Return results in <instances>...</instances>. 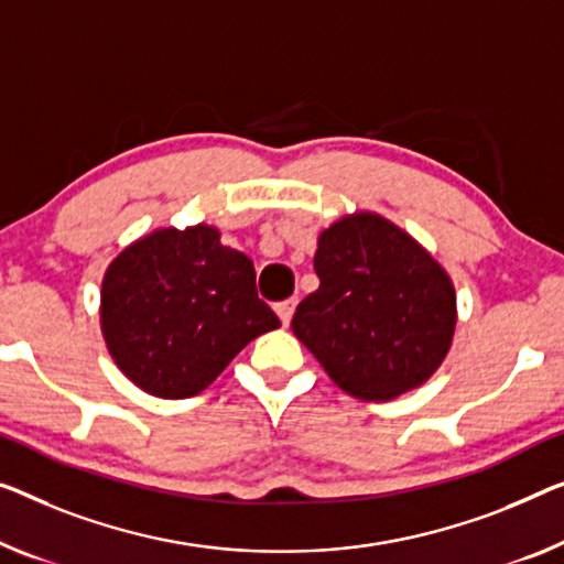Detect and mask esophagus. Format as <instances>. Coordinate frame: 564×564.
<instances>
[{"instance_id":"esophagus-1","label":"esophagus","mask_w":564,"mask_h":564,"mask_svg":"<svg viewBox=\"0 0 564 564\" xmlns=\"http://www.w3.org/2000/svg\"><path fill=\"white\" fill-rule=\"evenodd\" d=\"M293 308H296V299H285V301H281V304H275V314H279L283 326H289L291 316H293Z\"/></svg>"}]
</instances>
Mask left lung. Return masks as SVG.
Wrapping results in <instances>:
<instances>
[{
	"instance_id": "obj_1",
	"label": "left lung",
	"mask_w": 564,
	"mask_h": 564,
	"mask_svg": "<svg viewBox=\"0 0 564 564\" xmlns=\"http://www.w3.org/2000/svg\"><path fill=\"white\" fill-rule=\"evenodd\" d=\"M318 289L291 329L344 392L384 402L415 390L448 355L456 291L423 246L359 213L318 235Z\"/></svg>"
}]
</instances>
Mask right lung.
Instances as JSON below:
<instances>
[{"instance_id": "add662e5", "label": "right lung", "mask_w": 564, "mask_h": 564, "mask_svg": "<svg viewBox=\"0 0 564 564\" xmlns=\"http://www.w3.org/2000/svg\"><path fill=\"white\" fill-rule=\"evenodd\" d=\"M281 322L258 299L253 260L209 225L154 230L108 265L100 329L113 362L149 394H199Z\"/></svg>"}]
</instances>
